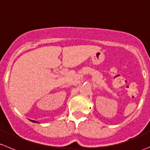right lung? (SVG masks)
Returning a JSON list of instances; mask_svg holds the SVG:
<instances>
[{
  "label": "right lung",
  "mask_w": 150,
  "mask_h": 150,
  "mask_svg": "<svg viewBox=\"0 0 150 150\" xmlns=\"http://www.w3.org/2000/svg\"><path fill=\"white\" fill-rule=\"evenodd\" d=\"M31 122H36V123H38V122H37L36 121H35V120H31Z\"/></svg>",
  "instance_id": "right-lung-1"
}]
</instances>
